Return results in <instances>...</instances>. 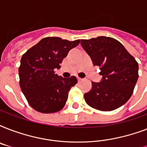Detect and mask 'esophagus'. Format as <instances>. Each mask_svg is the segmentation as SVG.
Listing matches in <instances>:
<instances>
[{"instance_id": "1", "label": "esophagus", "mask_w": 147, "mask_h": 147, "mask_svg": "<svg viewBox=\"0 0 147 147\" xmlns=\"http://www.w3.org/2000/svg\"><path fill=\"white\" fill-rule=\"evenodd\" d=\"M83 80V78H79V77H78V82H82V81Z\"/></svg>"}]
</instances>
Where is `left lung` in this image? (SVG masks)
Returning a JSON list of instances; mask_svg holds the SVG:
<instances>
[{"label":"left lung","instance_id":"8db88e82","mask_svg":"<svg viewBox=\"0 0 147 147\" xmlns=\"http://www.w3.org/2000/svg\"><path fill=\"white\" fill-rule=\"evenodd\" d=\"M81 45L94 65L100 66V82L84 94L88 105L101 111L118 108L132 95L138 79V63L121 42L111 37L82 40Z\"/></svg>","mask_w":147,"mask_h":147}]
</instances>
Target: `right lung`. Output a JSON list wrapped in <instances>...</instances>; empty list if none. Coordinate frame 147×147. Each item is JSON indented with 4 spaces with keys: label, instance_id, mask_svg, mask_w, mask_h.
<instances>
[{
    "label": "right lung",
    "instance_id": "1",
    "mask_svg": "<svg viewBox=\"0 0 147 147\" xmlns=\"http://www.w3.org/2000/svg\"><path fill=\"white\" fill-rule=\"evenodd\" d=\"M80 40L69 41L60 37H46L24 53L19 67L20 86L29 105L36 111L52 114L61 111L76 76L65 78L55 74L60 63Z\"/></svg>",
    "mask_w": 147,
    "mask_h": 147
}]
</instances>
